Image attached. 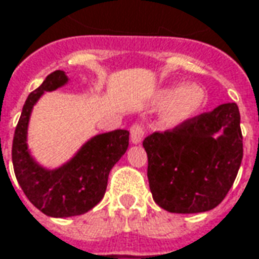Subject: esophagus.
<instances>
[{"label": "esophagus", "mask_w": 259, "mask_h": 259, "mask_svg": "<svg viewBox=\"0 0 259 259\" xmlns=\"http://www.w3.org/2000/svg\"><path fill=\"white\" fill-rule=\"evenodd\" d=\"M144 137V129L140 124H133L130 127V139L133 144H140Z\"/></svg>", "instance_id": "obj_1"}]
</instances>
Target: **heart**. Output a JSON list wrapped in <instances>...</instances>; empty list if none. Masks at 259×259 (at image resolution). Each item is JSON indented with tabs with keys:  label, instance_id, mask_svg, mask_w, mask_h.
Segmentation results:
<instances>
[{
	"label": "heart",
	"instance_id": "obj_1",
	"mask_svg": "<svg viewBox=\"0 0 259 259\" xmlns=\"http://www.w3.org/2000/svg\"><path fill=\"white\" fill-rule=\"evenodd\" d=\"M207 105V93L197 83L177 82L164 86L152 100L154 109H164L160 116L163 129H177L193 120Z\"/></svg>",
	"mask_w": 259,
	"mask_h": 259
}]
</instances>
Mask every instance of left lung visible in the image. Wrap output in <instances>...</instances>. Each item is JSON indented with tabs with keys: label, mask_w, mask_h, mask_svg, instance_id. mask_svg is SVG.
I'll return each instance as SVG.
<instances>
[{
	"label": "left lung",
	"mask_w": 259,
	"mask_h": 259,
	"mask_svg": "<svg viewBox=\"0 0 259 259\" xmlns=\"http://www.w3.org/2000/svg\"><path fill=\"white\" fill-rule=\"evenodd\" d=\"M153 200L163 210L196 214L215 208L242 160L240 110L224 103L184 126L144 139Z\"/></svg>",
	"instance_id": "1"
}]
</instances>
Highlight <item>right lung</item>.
I'll return each instance as SVG.
<instances>
[{"label": "right lung", "mask_w": 259, "mask_h": 259, "mask_svg": "<svg viewBox=\"0 0 259 259\" xmlns=\"http://www.w3.org/2000/svg\"><path fill=\"white\" fill-rule=\"evenodd\" d=\"M69 82L63 70H55L29 93L15 129L12 164L15 177L28 200L44 214L66 218L92 210L105 196L110 170L129 146V132L117 129L91 137L66 163L56 168L39 164L28 146V126L33 106L45 92Z\"/></svg>", "instance_id": "1"}]
</instances>
